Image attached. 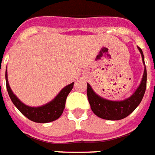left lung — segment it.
Wrapping results in <instances>:
<instances>
[{"instance_id": "obj_1", "label": "left lung", "mask_w": 155, "mask_h": 155, "mask_svg": "<svg viewBox=\"0 0 155 155\" xmlns=\"http://www.w3.org/2000/svg\"><path fill=\"white\" fill-rule=\"evenodd\" d=\"M137 49L139 50L143 64L145 65L143 51L138 47ZM146 86H147V70H146V67H144L143 75L140 82V85L133 92V94L128 98L121 101L105 99L101 96L97 95L93 91L90 84L88 83H87L86 92H87V97L89 104L91 105V110L97 116L108 120H119L127 117L139 105L145 93Z\"/></svg>"}]
</instances>
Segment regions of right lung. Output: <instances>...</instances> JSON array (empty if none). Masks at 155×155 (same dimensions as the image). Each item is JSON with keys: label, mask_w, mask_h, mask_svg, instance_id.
<instances>
[{"label": "right lung", "mask_w": 155, "mask_h": 155, "mask_svg": "<svg viewBox=\"0 0 155 155\" xmlns=\"http://www.w3.org/2000/svg\"><path fill=\"white\" fill-rule=\"evenodd\" d=\"M6 82L7 92L12 104L21 113L29 120L36 123H48L58 120L62 115L65 108L66 98L74 86V82L64 87L60 92L49 103L39 107H31L21 102L18 97L12 92L7 80V71L6 70Z\"/></svg>", "instance_id": "1"}]
</instances>
